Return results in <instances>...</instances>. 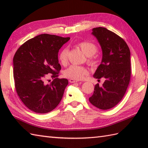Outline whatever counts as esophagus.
I'll return each mask as SVG.
<instances>
[{
  "mask_svg": "<svg viewBox=\"0 0 148 148\" xmlns=\"http://www.w3.org/2000/svg\"><path fill=\"white\" fill-rule=\"evenodd\" d=\"M78 81H79L75 80V79H69V82L72 83H77V82H78Z\"/></svg>",
  "mask_w": 148,
  "mask_h": 148,
  "instance_id": "obj_1",
  "label": "esophagus"
}]
</instances>
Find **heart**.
<instances>
[{
  "mask_svg": "<svg viewBox=\"0 0 148 148\" xmlns=\"http://www.w3.org/2000/svg\"><path fill=\"white\" fill-rule=\"evenodd\" d=\"M82 51L86 55V61L89 65L94 66L97 63V56L95 53L97 51V46L95 44L90 41H82L77 44ZM68 49H62L58 54V60L62 65H65L68 59ZM88 74V69L84 66L72 65L64 71V74L65 77L79 80Z\"/></svg>",
  "mask_w": 148,
  "mask_h": 148,
  "instance_id": "1",
  "label": "heart"
}]
</instances>
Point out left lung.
I'll use <instances>...</instances> for the list:
<instances>
[{
  "label": "left lung",
  "instance_id": "obj_1",
  "mask_svg": "<svg viewBox=\"0 0 148 148\" xmlns=\"http://www.w3.org/2000/svg\"><path fill=\"white\" fill-rule=\"evenodd\" d=\"M102 49V60L93 77L105 79L97 83L89 101L96 108L108 110L114 108L124 97L131 77L130 51L123 39L104 27L93 29Z\"/></svg>",
  "mask_w": 148,
  "mask_h": 148
}]
</instances>
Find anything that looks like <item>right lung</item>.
<instances>
[{
  "label": "right lung",
  "instance_id": "right-lung-1",
  "mask_svg": "<svg viewBox=\"0 0 148 148\" xmlns=\"http://www.w3.org/2000/svg\"><path fill=\"white\" fill-rule=\"evenodd\" d=\"M69 39L70 37L40 34L24 42L15 53V89L24 105L34 112H49L61 101L68 80L58 78L61 70L58 53ZM48 73L54 80L47 84Z\"/></svg>",
  "mask_w": 148,
  "mask_h": 148
}]
</instances>
